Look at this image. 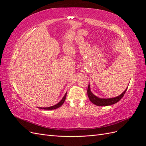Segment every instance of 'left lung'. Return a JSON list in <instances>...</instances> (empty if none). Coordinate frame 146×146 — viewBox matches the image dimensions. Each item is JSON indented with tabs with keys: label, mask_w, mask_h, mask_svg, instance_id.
Segmentation results:
<instances>
[{
	"label": "left lung",
	"mask_w": 146,
	"mask_h": 146,
	"mask_svg": "<svg viewBox=\"0 0 146 146\" xmlns=\"http://www.w3.org/2000/svg\"><path fill=\"white\" fill-rule=\"evenodd\" d=\"M127 88L121 95H119L117 97H116V98H109V99H102V98H98V97L96 96L94 94H92V92L91 91L90 85L89 83V85H88V87L87 94H88V98H89L90 101L94 105H96L97 106H100V107L101 106H108V105H113L114 104H116L117 102L123 98V96H124L125 92L127 90Z\"/></svg>",
	"instance_id": "obj_1"
}]
</instances>
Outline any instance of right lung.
<instances>
[{
  "label": "right lung",
  "mask_w": 146,
  "mask_h": 146,
  "mask_svg": "<svg viewBox=\"0 0 146 146\" xmlns=\"http://www.w3.org/2000/svg\"><path fill=\"white\" fill-rule=\"evenodd\" d=\"M66 94H67V92H66V94H64V97L63 98V99L61 100V101H60L59 102L56 104L55 105H54V106H52V107H46V108H42V107H40L39 108H41V109H44V110H54V109H56L58 108L59 107H60L61 105H62L63 104V103L65 101V99H66Z\"/></svg>",
  "instance_id": "1"
}]
</instances>
